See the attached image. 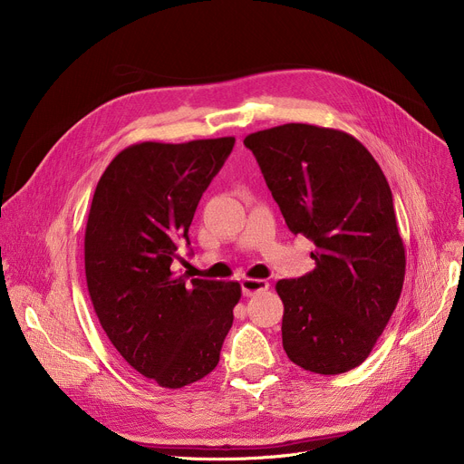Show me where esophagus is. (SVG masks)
<instances>
[{
	"instance_id": "1",
	"label": "esophagus",
	"mask_w": 464,
	"mask_h": 464,
	"mask_svg": "<svg viewBox=\"0 0 464 464\" xmlns=\"http://www.w3.org/2000/svg\"><path fill=\"white\" fill-rule=\"evenodd\" d=\"M269 289V282L261 280V278H245L242 280V291H245V295H256L261 294V291Z\"/></svg>"
}]
</instances>
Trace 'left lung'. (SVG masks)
Returning <instances> with one entry per match:
<instances>
[{
  "label": "left lung",
  "mask_w": 464,
  "mask_h": 464,
  "mask_svg": "<svg viewBox=\"0 0 464 464\" xmlns=\"http://www.w3.org/2000/svg\"><path fill=\"white\" fill-rule=\"evenodd\" d=\"M294 235L314 240L315 269L278 280L287 357L315 374L367 359L399 303L406 256L392 188L346 131L284 124L245 139Z\"/></svg>",
  "instance_id": "1"
}]
</instances>
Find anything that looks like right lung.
Returning a JSON list of instances; mask_svg holds the SVG:
<instances>
[{
    "label": "right lung",
    "instance_id": "obj_1",
    "mask_svg": "<svg viewBox=\"0 0 464 464\" xmlns=\"http://www.w3.org/2000/svg\"><path fill=\"white\" fill-rule=\"evenodd\" d=\"M235 137L128 146L95 186L84 233L88 294L112 346L160 387L210 374L240 299L238 282L173 271L179 242Z\"/></svg>",
    "mask_w": 464,
    "mask_h": 464
}]
</instances>
